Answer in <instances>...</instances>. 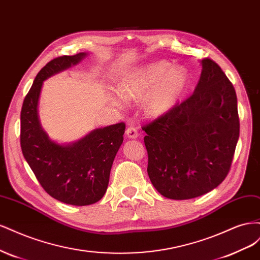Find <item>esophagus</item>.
<instances>
[{
	"mask_svg": "<svg viewBox=\"0 0 260 260\" xmlns=\"http://www.w3.org/2000/svg\"><path fill=\"white\" fill-rule=\"evenodd\" d=\"M125 136H127L128 139H137L139 137V133L135 127H129L125 130Z\"/></svg>",
	"mask_w": 260,
	"mask_h": 260,
	"instance_id": "obj_1",
	"label": "esophagus"
}]
</instances>
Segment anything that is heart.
Here are the masks:
<instances>
[{
	"mask_svg": "<svg viewBox=\"0 0 260 260\" xmlns=\"http://www.w3.org/2000/svg\"><path fill=\"white\" fill-rule=\"evenodd\" d=\"M170 67L168 61H157L132 70L118 84V90L125 99H144L143 108L147 116L167 114L177 105L188 80L182 67ZM113 101L121 105L118 96Z\"/></svg>",
	"mask_w": 260,
	"mask_h": 260,
	"instance_id": "obj_1",
	"label": "heart"
}]
</instances>
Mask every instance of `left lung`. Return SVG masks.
Masks as SVG:
<instances>
[{
  "instance_id": "8db88e82",
  "label": "left lung",
  "mask_w": 260,
  "mask_h": 260,
  "mask_svg": "<svg viewBox=\"0 0 260 260\" xmlns=\"http://www.w3.org/2000/svg\"><path fill=\"white\" fill-rule=\"evenodd\" d=\"M190 98L142 128L154 187L171 200H190L214 190L230 170L240 136L232 83L214 60Z\"/></svg>"
}]
</instances>
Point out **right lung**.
I'll return each mask as SVG.
<instances>
[{
    "instance_id": "add662e5",
    "label": "right lung",
    "mask_w": 260,
    "mask_h": 260,
    "mask_svg": "<svg viewBox=\"0 0 260 260\" xmlns=\"http://www.w3.org/2000/svg\"><path fill=\"white\" fill-rule=\"evenodd\" d=\"M88 53L60 56L48 62L23 101L20 114V145L23 157L52 198L74 206L91 205L106 193L115 156L123 141V122L94 129L72 143L52 140L39 119L43 81L78 65Z\"/></svg>"
}]
</instances>
